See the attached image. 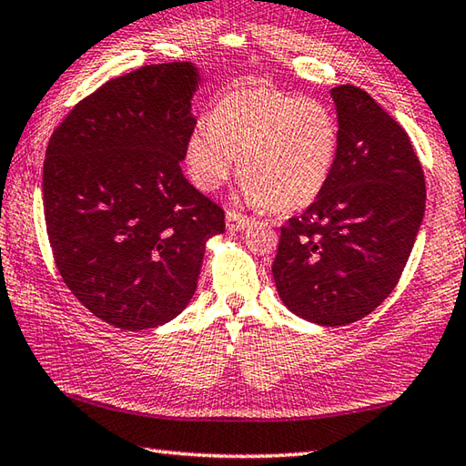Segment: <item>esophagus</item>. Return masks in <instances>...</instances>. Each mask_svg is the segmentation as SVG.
I'll return each mask as SVG.
<instances>
[{"label": "esophagus", "instance_id": "34e87169", "mask_svg": "<svg viewBox=\"0 0 466 466\" xmlns=\"http://www.w3.org/2000/svg\"><path fill=\"white\" fill-rule=\"evenodd\" d=\"M250 222H252L250 218L236 214V211H228V214H226V228H228V230H230V232H240V230H244V228H247Z\"/></svg>", "mask_w": 466, "mask_h": 466}]
</instances>
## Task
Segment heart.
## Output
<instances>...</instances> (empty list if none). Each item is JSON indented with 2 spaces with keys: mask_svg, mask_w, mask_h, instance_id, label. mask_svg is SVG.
I'll use <instances>...</instances> for the list:
<instances>
[{
  "mask_svg": "<svg viewBox=\"0 0 466 466\" xmlns=\"http://www.w3.org/2000/svg\"><path fill=\"white\" fill-rule=\"evenodd\" d=\"M211 126H198L185 145L193 185L218 191L240 158L242 196L255 208L298 211L332 175L340 130L332 109L268 87H236L218 101Z\"/></svg>",
  "mask_w": 466,
  "mask_h": 466,
  "instance_id": "1",
  "label": "heart"
}]
</instances>
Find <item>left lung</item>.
<instances>
[{
    "label": "left lung",
    "mask_w": 466,
    "mask_h": 466,
    "mask_svg": "<svg viewBox=\"0 0 466 466\" xmlns=\"http://www.w3.org/2000/svg\"><path fill=\"white\" fill-rule=\"evenodd\" d=\"M340 145L332 175L281 228L277 293L295 316L346 326L400 281L426 209V183L408 134L367 91L329 89Z\"/></svg>",
    "instance_id": "1"
}]
</instances>
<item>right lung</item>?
<instances>
[{"label":"right lung","mask_w":466,"mask_h":466,"mask_svg":"<svg viewBox=\"0 0 466 466\" xmlns=\"http://www.w3.org/2000/svg\"><path fill=\"white\" fill-rule=\"evenodd\" d=\"M193 63L148 65L101 86L53 132L42 196L63 281L93 316L138 332L189 306L224 211L185 179L196 128Z\"/></svg>","instance_id":"right-lung-1"}]
</instances>
